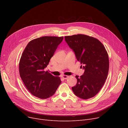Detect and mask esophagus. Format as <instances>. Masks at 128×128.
I'll return each mask as SVG.
<instances>
[{
    "label": "esophagus",
    "mask_w": 128,
    "mask_h": 128,
    "mask_svg": "<svg viewBox=\"0 0 128 128\" xmlns=\"http://www.w3.org/2000/svg\"><path fill=\"white\" fill-rule=\"evenodd\" d=\"M61 77H62V78H63V79H68V76H66V75H62V76H61Z\"/></svg>",
    "instance_id": "obj_1"
}]
</instances>
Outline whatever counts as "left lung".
Returning a JSON list of instances; mask_svg holds the SVG:
<instances>
[{
    "label": "left lung",
    "instance_id": "left-lung-1",
    "mask_svg": "<svg viewBox=\"0 0 128 128\" xmlns=\"http://www.w3.org/2000/svg\"><path fill=\"white\" fill-rule=\"evenodd\" d=\"M69 46L84 69V75L76 76L77 82L72 90L78 97L86 100L94 96L103 87L109 70V58L104 46L88 35L65 36Z\"/></svg>",
    "mask_w": 128,
    "mask_h": 128
}]
</instances>
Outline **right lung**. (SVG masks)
<instances>
[{
	"mask_svg": "<svg viewBox=\"0 0 128 128\" xmlns=\"http://www.w3.org/2000/svg\"><path fill=\"white\" fill-rule=\"evenodd\" d=\"M63 37L44 36L31 40L20 60L19 72L22 81L34 96L48 98L55 93L61 80L44 69L48 65Z\"/></svg>",
	"mask_w": 128,
	"mask_h": 128,
	"instance_id": "1",
	"label": "right lung"
}]
</instances>
